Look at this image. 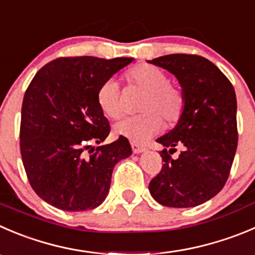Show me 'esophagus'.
<instances>
[{
	"mask_svg": "<svg viewBox=\"0 0 255 255\" xmlns=\"http://www.w3.org/2000/svg\"><path fill=\"white\" fill-rule=\"evenodd\" d=\"M130 147H132L133 153H135V154H138V153H142L145 150V148L143 147V145L138 144V143H134V142L130 143Z\"/></svg>",
	"mask_w": 255,
	"mask_h": 255,
	"instance_id": "esophagus-1",
	"label": "esophagus"
}]
</instances>
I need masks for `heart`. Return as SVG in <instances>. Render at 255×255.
<instances>
[{
    "mask_svg": "<svg viewBox=\"0 0 255 255\" xmlns=\"http://www.w3.org/2000/svg\"><path fill=\"white\" fill-rule=\"evenodd\" d=\"M133 85L145 91L139 105L143 113L116 123L113 132L118 137H125L134 143H143L162 128V120L173 126L182 118L185 108V98L178 86L169 82L167 73L152 65H137L126 75ZM98 107L107 117L116 120L122 115L120 86L117 81L107 80L98 87Z\"/></svg>",
    "mask_w": 255,
    "mask_h": 255,
    "instance_id": "b5f03b06",
    "label": "heart"
}]
</instances>
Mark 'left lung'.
Returning a JSON list of instances; mask_svg holds the SVG:
<instances>
[{
	"mask_svg": "<svg viewBox=\"0 0 255 255\" xmlns=\"http://www.w3.org/2000/svg\"><path fill=\"white\" fill-rule=\"evenodd\" d=\"M175 76L185 98L177 126L157 139L162 170L149 183L159 204L190 208L219 193L229 177L237 144V98L228 78L214 63L196 54H167L148 61ZM182 146L180 157L170 154Z\"/></svg>",
	"mask_w": 255,
	"mask_h": 255,
	"instance_id": "obj_1",
	"label": "left lung"
}]
</instances>
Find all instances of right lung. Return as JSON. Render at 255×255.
Listing matches in <instances>:
<instances>
[{"instance_id":"right-lung-1","label":"right lung","mask_w":255,"mask_h":255,"mask_svg":"<svg viewBox=\"0 0 255 255\" xmlns=\"http://www.w3.org/2000/svg\"><path fill=\"white\" fill-rule=\"evenodd\" d=\"M132 61L63 57L29 83L21 113L22 162L31 187L51 206L67 212L97 208L110 192L115 165L132 154L125 137L91 148L111 130L96 100L98 87Z\"/></svg>"}]
</instances>
